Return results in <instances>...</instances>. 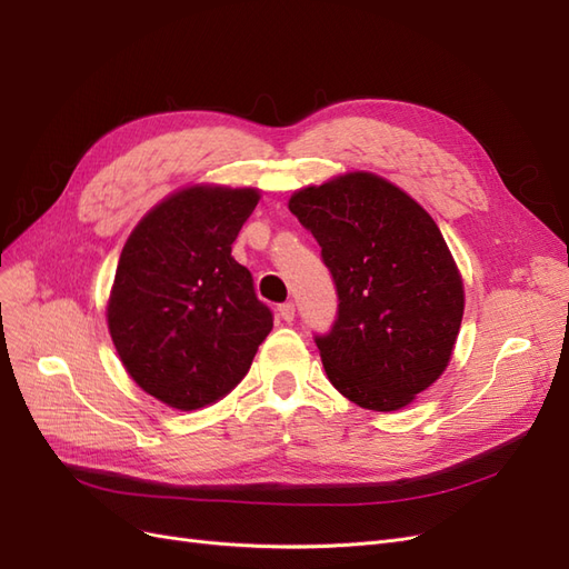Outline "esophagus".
<instances>
[{"label":"esophagus","instance_id":"esophagus-1","mask_svg":"<svg viewBox=\"0 0 569 569\" xmlns=\"http://www.w3.org/2000/svg\"><path fill=\"white\" fill-rule=\"evenodd\" d=\"M278 313H280V318L284 320V322H291L295 320V316H297V308H295V303H282L280 308H278Z\"/></svg>","mask_w":569,"mask_h":569}]
</instances>
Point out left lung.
<instances>
[{
	"mask_svg": "<svg viewBox=\"0 0 569 569\" xmlns=\"http://www.w3.org/2000/svg\"><path fill=\"white\" fill-rule=\"evenodd\" d=\"M289 211L337 287L335 325L316 335L330 382L360 408L408 406L449 366L462 320V280L437 222L360 170L299 189Z\"/></svg>",
	"mask_w": 569,
	"mask_h": 569,
	"instance_id": "left-lung-1",
	"label": "left lung"
}]
</instances>
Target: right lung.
<instances>
[{
    "label": "right lung",
    "mask_w": 569,
    "mask_h": 569,
    "mask_svg": "<svg viewBox=\"0 0 569 569\" xmlns=\"http://www.w3.org/2000/svg\"><path fill=\"white\" fill-rule=\"evenodd\" d=\"M258 189L187 187L151 209L120 253L107 308L132 380L178 410L211 406L249 372L272 330L232 242Z\"/></svg>",
    "instance_id": "right-lung-1"
}]
</instances>
